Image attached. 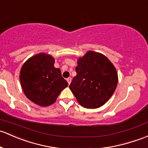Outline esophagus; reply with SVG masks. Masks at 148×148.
Returning <instances> with one entry per match:
<instances>
[{
  "label": "esophagus",
  "instance_id": "obj_1",
  "mask_svg": "<svg viewBox=\"0 0 148 148\" xmlns=\"http://www.w3.org/2000/svg\"><path fill=\"white\" fill-rule=\"evenodd\" d=\"M71 80H72V79H71V77H68V78H67V82H68V83L69 84H71Z\"/></svg>",
  "mask_w": 148,
  "mask_h": 148
}]
</instances>
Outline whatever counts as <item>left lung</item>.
<instances>
[{"instance_id":"left-lung-1","label":"left lung","mask_w":148,"mask_h":148,"mask_svg":"<svg viewBox=\"0 0 148 148\" xmlns=\"http://www.w3.org/2000/svg\"><path fill=\"white\" fill-rule=\"evenodd\" d=\"M75 71L77 75L69 87L82 107L97 109L103 106L116 88V70L102 53L88 51L78 58Z\"/></svg>"}]
</instances>
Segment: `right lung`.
<instances>
[{
  "instance_id": "1",
  "label": "right lung",
  "mask_w": 148,
  "mask_h": 148,
  "mask_svg": "<svg viewBox=\"0 0 148 148\" xmlns=\"http://www.w3.org/2000/svg\"><path fill=\"white\" fill-rule=\"evenodd\" d=\"M54 63L52 56L40 53L27 60L20 70V84L25 96L39 106L51 105L68 85Z\"/></svg>"
}]
</instances>
